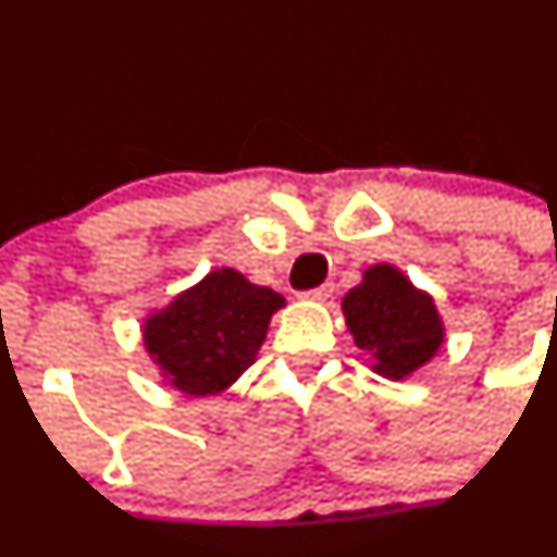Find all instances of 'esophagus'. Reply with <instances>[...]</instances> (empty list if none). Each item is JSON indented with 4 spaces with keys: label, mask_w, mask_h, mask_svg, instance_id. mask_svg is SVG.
Segmentation results:
<instances>
[{
    "label": "esophagus",
    "mask_w": 557,
    "mask_h": 557,
    "mask_svg": "<svg viewBox=\"0 0 557 557\" xmlns=\"http://www.w3.org/2000/svg\"><path fill=\"white\" fill-rule=\"evenodd\" d=\"M332 295H334V284H332V281H326V284L315 286V289H310V292H302L305 300H329V297H332Z\"/></svg>",
    "instance_id": "obj_1"
}]
</instances>
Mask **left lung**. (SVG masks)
<instances>
[{
  "label": "left lung",
  "mask_w": 557,
  "mask_h": 557,
  "mask_svg": "<svg viewBox=\"0 0 557 557\" xmlns=\"http://www.w3.org/2000/svg\"><path fill=\"white\" fill-rule=\"evenodd\" d=\"M348 332L372 356V369L387 380H404L424 367L444 343V321L428 292L417 289L398 268L372 265L345 295Z\"/></svg>",
  "instance_id": "left-lung-1"
}]
</instances>
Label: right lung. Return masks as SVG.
Returning a JSON list of instances; mask_svg holds the SVG:
<instances>
[{"label": "right lung", "instance_id": "obj_1", "mask_svg": "<svg viewBox=\"0 0 557 557\" xmlns=\"http://www.w3.org/2000/svg\"><path fill=\"white\" fill-rule=\"evenodd\" d=\"M284 297L233 268L207 273L143 324L161 376L185 396H218L255 363Z\"/></svg>", "mask_w": 557, "mask_h": 557}]
</instances>
